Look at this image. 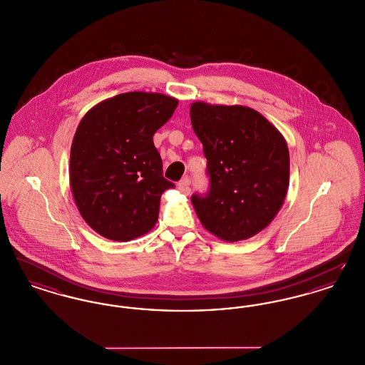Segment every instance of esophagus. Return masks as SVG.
I'll list each match as a JSON object with an SVG mask.
<instances>
[{"mask_svg": "<svg viewBox=\"0 0 365 365\" xmlns=\"http://www.w3.org/2000/svg\"><path fill=\"white\" fill-rule=\"evenodd\" d=\"M178 189L180 192H183V194H186V195H189L190 194V179L189 178H183L179 183H178Z\"/></svg>", "mask_w": 365, "mask_h": 365, "instance_id": "esophagus-1", "label": "esophagus"}]
</instances>
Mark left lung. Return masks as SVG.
<instances>
[{
	"label": "left lung",
	"instance_id": "obj_1",
	"mask_svg": "<svg viewBox=\"0 0 365 365\" xmlns=\"http://www.w3.org/2000/svg\"><path fill=\"white\" fill-rule=\"evenodd\" d=\"M191 125L208 160L209 190L191 204L202 226L227 242L268 226L289 189L287 143L274 124L242 105L192 103Z\"/></svg>",
	"mask_w": 365,
	"mask_h": 365
}]
</instances>
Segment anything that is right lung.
<instances>
[{
    "label": "right lung",
    "mask_w": 365,
    "mask_h": 365,
    "mask_svg": "<svg viewBox=\"0 0 365 365\" xmlns=\"http://www.w3.org/2000/svg\"><path fill=\"white\" fill-rule=\"evenodd\" d=\"M176 106L174 97L130 91L93 106L79 123L71 190L85 222L105 238L127 242L156 225L161 194L175 185L163 176L153 135Z\"/></svg>",
    "instance_id": "add662e5"
}]
</instances>
